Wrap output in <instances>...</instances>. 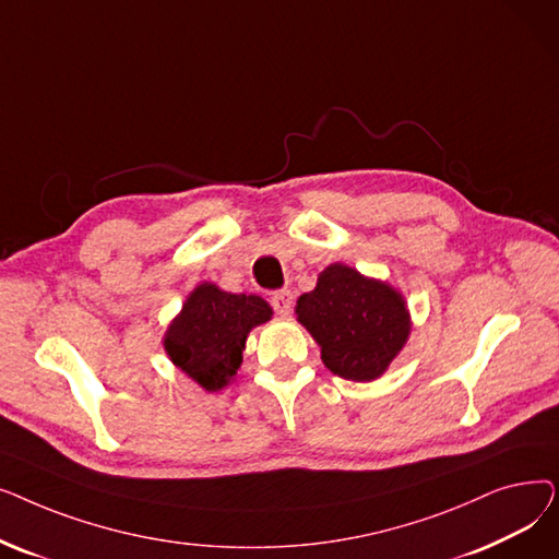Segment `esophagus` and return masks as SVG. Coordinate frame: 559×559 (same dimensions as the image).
Instances as JSON below:
<instances>
[{
    "instance_id": "34e87169",
    "label": "esophagus",
    "mask_w": 559,
    "mask_h": 559,
    "mask_svg": "<svg viewBox=\"0 0 559 559\" xmlns=\"http://www.w3.org/2000/svg\"><path fill=\"white\" fill-rule=\"evenodd\" d=\"M272 306L278 314H289L292 312V306H295V297H292L289 289H278L272 295Z\"/></svg>"
}]
</instances>
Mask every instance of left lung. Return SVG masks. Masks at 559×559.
Here are the masks:
<instances>
[{
	"instance_id": "1",
	"label": "left lung",
	"mask_w": 559,
	"mask_h": 559,
	"mask_svg": "<svg viewBox=\"0 0 559 559\" xmlns=\"http://www.w3.org/2000/svg\"><path fill=\"white\" fill-rule=\"evenodd\" d=\"M297 321L321 348V360L340 378L371 383L407 344L413 319L401 292L344 262L317 276L297 299Z\"/></svg>"
}]
</instances>
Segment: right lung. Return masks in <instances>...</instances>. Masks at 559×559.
<instances>
[{"instance_id":"1","label":"right lung","mask_w":559,"mask_h":559,"mask_svg":"<svg viewBox=\"0 0 559 559\" xmlns=\"http://www.w3.org/2000/svg\"><path fill=\"white\" fill-rule=\"evenodd\" d=\"M272 314V306L258 295H233L203 281L169 321L165 354L201 390L219 392L235 380L249 333L267 324Z\"/></svg>"}]
</instances>
